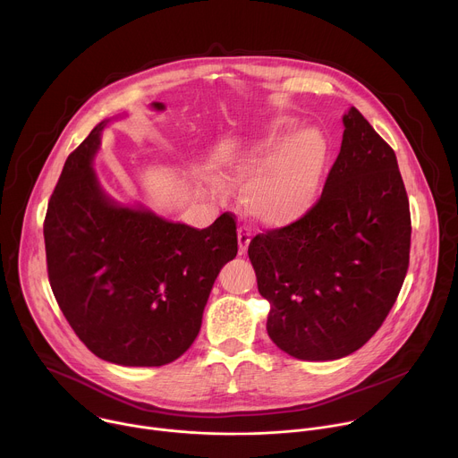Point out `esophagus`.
Instances as JSON below:
<instances>
[{"instance_id":"esophagus-1","label":"esophagus","mask_w":458,"mask_h":458,"mask_svg":"<svg viewBox=\"0 0 458 458\" xmlns=\"http://www.w3.org/2000/svg\"><path fill=\"white\" fill-rule=\"evenodd\" d=\"M237 239H239V251H246L248 244L251 241V230L248 226H239L237 230Z\"/></svg>"}]
</instances>
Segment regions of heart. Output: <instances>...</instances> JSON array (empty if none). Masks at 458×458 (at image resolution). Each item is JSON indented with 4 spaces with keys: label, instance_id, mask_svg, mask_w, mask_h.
Returning <instances> with one entry per match:
<instances>
[{
    "label": "heart",
    "instance_id": "b5f03b06",
    "mask_svg": "<svg viewBox=\"0 0 458 458\" xmlns=\"http://www.w3.org/2000/svg\"><path fill=\"white\" fill-rule=\"evenodd\" d=\"M297 121L281 117L265 136L235 150L226 172L248 179L242 201L248 214L267 226L299 221L315 203L328 163V145L317 130H302Z\"/></svg>",
    "mask_w": 458,
    "mask_h": 458
}]
</instances>
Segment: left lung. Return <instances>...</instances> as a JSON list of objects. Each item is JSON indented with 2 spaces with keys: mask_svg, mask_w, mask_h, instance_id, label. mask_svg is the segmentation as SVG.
<instances>
[{
  "mask_svg": "<svg viewBox=\"0 0 458 458\" xmlns=\"http://www.w3.org/2000/svg\"><path fill=\"white\" fill-rule=\"evenodd\" d=\"M317 203L248 246L267 330L288 355L335 360L364 346L395 304L410 267L411 216L397 157L352 106Z\"/></svg>",
  "mask_w": 458,
  "mask_h": 458,
  "instance_id": "1",
  "label": "left lung"
}]
</instances>
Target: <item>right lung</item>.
Masks as SVG:
<instances>
[{
    "label": "right lung",
    "instance_id": "add662e5",
    "mask_svg": "<svg viewBox=\"0 0 458 458\" xmlns=\"http://www.w3.org/2000/svg\"><path fill=\"white\" fill-rule=\"evenodd\" d=\"M105 121L67 157L43 235L52 293L80 341L121 366H163L201 330L221 268L237 255L235 216L208 228L124 208L92 168Z\"/></svg>",
    "mask_w": 458,
    "mask_h": 458
}]
</instances>
